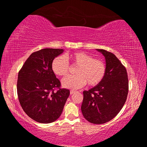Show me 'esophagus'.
I'll return each mask as SVG.
<instances>
[{
    "mask_svg": "<svg viewBox=\"0 0 147 147\" xmlns=\"http://www.w3.org/2000/svg\"><path fill=\"white\" fill-rule=\"evenodd\" d=\"M75 93H76V91H74V90H71V91H70V93H71V94H74Z\"/></svg>",
    "mask_w": 147,
    "mask_h": 147,
    "instance_id": "1",
    "label": "esophagus"
}]
</instances>
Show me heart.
<instances>
[{"label":"heart","mask_w":147,"mask_h":147,"mask_svg":"<svg viewBox=\"0 0 147 147\" xmlns=\"http://www.w3.org/2000/svg\"><path fill=\"white\" fill-rule=\"evenodd\" d=\"M71 65L78 66L76 75L69 76L62 80L64 88L77 89L84 87L88 83L89 86H95L100 84L106 73V65L100 59L94 58L93 56L85 52H77L65 56L56 57L52 61L51 67L57 76H65L68 74Z\"/></svg>","instance_id":"b5f03b06"}]
</instances>
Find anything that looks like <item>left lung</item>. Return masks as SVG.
I'll return each mask as SVG.
<instances>
[{
	"label": "left lung",
	"mask_w": 147,
	"mask_h": 147,
	"mask_svg": "<svg viewBox=\"0 0 147 147\" xmlns=\"http://www.w3.org/2000/svg\"><path fill=\"white\" fill-rule=\"evenodd\" d=\"M105 57L106 73L102 81L88 91H84L81 106L87 121L95 124L113 119L126 102L128 93V78L126 67L115 54L97 49Z\"/></svg>",
	"instance_id": "1"
}]
</instances>
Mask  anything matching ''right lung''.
Instances as JSON below:
<instances>
[{"label":"right lung","instance_id":"add662e5","mask_svg":"<svg viewBox=\"0 0 147 147\" xmlns=\"http://www.w3.org/2000/svg\"><path fill=\"white\" fill-rule=\"evenodd\" d=\"M63 52L59 49L34 52L19 72L17 91L20 104L26 115L38 123L56 121L70 94L69 89L61 88L51 67L53 59Z\"/></svg>","mask_w":147,"mask_h":147}]
</instances>
